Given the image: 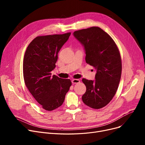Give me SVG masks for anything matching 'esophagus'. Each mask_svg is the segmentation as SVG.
Instances as JSON below:
<instances>
[{"label": "esophagus", "mask_w": 145, "mask_h": 145, "mask_svg": "<svg viewBox=\"0 0 145 145\" xmlns=\"http://www.w3.org/2000/svg\"><path fill=\"white\" fill-rule=\"evenodd\" d=\"M72 82L73 84H75V83H78L80 82V80L79 79H72Z\"/></svg>", "instance_id": "obj_1"}]
</instances>
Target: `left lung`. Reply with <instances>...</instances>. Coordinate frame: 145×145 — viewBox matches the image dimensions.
<instances>
[{
	"instance_id": "8db88e82",
	"label": "left lung",
	"mask_w": 145,
	"mask_h": 145,
	"mask_svg": "<svg viewBox=\"0 0 145 145\" xmlns=\"http://www.w3.org/2000/svg\"><path fill=\"white\" fill-rule=\"evenodd\" d=\"M73 35L84 46L86 63L96 69L95 80L82 79L86 87L82 101L91 108H102L112 101L119 86L121 74L119 50L112 38L99 27L76 30Z\"/></svg>"
}]
</instances>
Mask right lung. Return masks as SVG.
Returning <instances> with one entry per match:
<instances>
[{
	"label": "right lung",
	"instance_id": "1",
	"mask_svg": "<svg viewBox=\"0 0 145 145\" xmlns=\"http://www.w3.org/2000/svg\"><path fill=\"white\" fill-rule=\"evenodd\" d=\"M71 33L37 36L29 43L25 52L23 73L30 93L42 108L52 111L64 102L72 82L51 72L56 67L58 53Z\"/></svg>",
	"mask_w": 145,
	"mask_h": 145
}]
</instances>
